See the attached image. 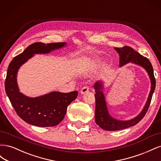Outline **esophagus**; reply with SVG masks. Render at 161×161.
<instances>
[{
	"label": "esophagus",
	"instance_id": "esophagus-1",
	"mask_svg": "<svg viewBox=\"0 0 161 161\" xmlns=\"http://www.w3.org/2000/svg\"><path fill=\"white\" fill-rule=\"evenodd\" d=\"M89 91V87L88 86H85L82 87L80 90V93L81 94H85L86 92H88Z\"/></svg>",
	"mask_w": 161,
	"mask_h": 161
}]
</instances>
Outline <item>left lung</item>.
I'll use <instances>...</instances> for the list:
<instances>
[{
    "label": "left lung",
    "instance_id": "obj_1",
    "mask_svg": "<svg viewBox=\"0 0 161 161\" xmlns=\"http://www.w3.org/2000/svg\"><path fill=\"white\" fill-rule=\"evenodd\" d=\"M114 49L119 55L120 67L129 62H132L143 67L147 71L151 81V89L147 103L141 113L134 119L128 121H121L114 119L109 114L105 96L102 92L103 85L100 81L95 82L94 85V89L95 90V122L101 128L107 131L123 130L137 124L147 114L156 86V80L154 76L153 68L147 58L144 57L138 52L135 51L133 48L127 46H124L123 47H114Z\"/></svg>",
    "mask_w": 161,
    "mask_h": 161
}]
</instances>
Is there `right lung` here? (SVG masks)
<instances>
[{
  "mask_svg": "<svg viewBox=\"0 0 161 161\" xmlns=\"http://www.w3.org/2000/svg\"><path fill=\"white\" fill-rule=\"evenodd\" d=\"M65 42L43 43L36 42L29 46L14 57L8 65L4 82L6 93L17 115L25 122L38 127H52L64 119L67 107L76 99L78 91L60 92L53 91L38 97H28L19 92L17 74L20 66L36 53H47L59 49Z\"/></svg>",
  "mask_w": 161,
  "mask_h": 161,
  "instance_id": "obj_1",
  "label": "right lung"
}]
</instances>
